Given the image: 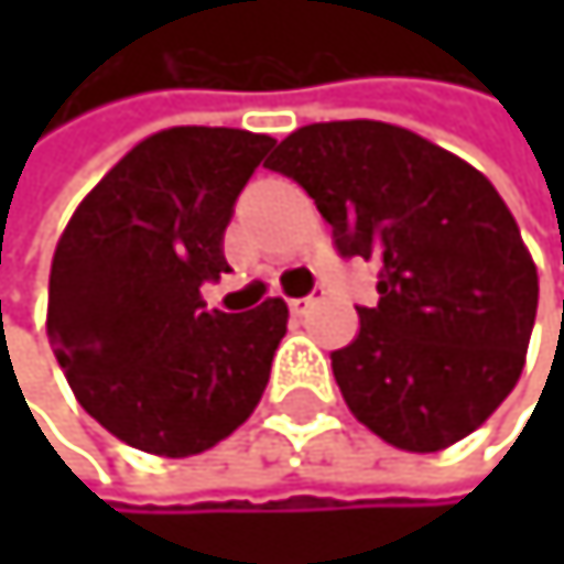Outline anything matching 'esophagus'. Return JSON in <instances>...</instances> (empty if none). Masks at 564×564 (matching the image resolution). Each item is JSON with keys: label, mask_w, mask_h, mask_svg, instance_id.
Instances as JSON below:
<instances>
[{"label": "esophagus", "mask_w": 564, "mask_h": 564, "mask_svg": "<svg viewBox=\"0 0 564 564\" xmlns=\"http://www.w3.org/2000/svg\"><path fill=\"white\" fill-rule=\"evenodd\" d=\"M314 301H317L314 294H307V297H291V301H288V307H291V314H304Z\"/></svg>", "instance_id": "1"}]
</instances>
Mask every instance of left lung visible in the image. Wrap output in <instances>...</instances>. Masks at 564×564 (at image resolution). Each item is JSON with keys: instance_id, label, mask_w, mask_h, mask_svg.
<instances>
[{"instance_id": "obj_1", "label": "left lung", "mask_w": 564, "mask_h": 564, "mask_svg": "<svg viewBox=\"0 0 564 564\" xmlns=\"http://www.w3.org/2000/svg\"><path fill=\"white\" fill-rule=\"evenodd\" d=\"M267 169L314 199L338 257L379 267V304L332 351L358 423L413 453L474 433L514 389L538 311V270L497 188L382 121L297 128Z\"/></svg>"}]
</instances>
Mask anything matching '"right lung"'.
<instances>
[{
    "instance_id": "1",
    "label": "right lung",
    "mask_w": 564,
    "mask_h": 564,
    "mask_svg": "<svg viewBox=\"0 0 564 564\" xmlns=\"http://www.w3.org/2000/svg\"><path fill=\"white\" fill-rule=\"evenodd\" d=\"M273 138L169 128L134 144L77 206L50 270L46 335L77 402L134 449L192 457L257 409L288 304L206 311L223 236Z\"/></svg>"
}]
</instances>
